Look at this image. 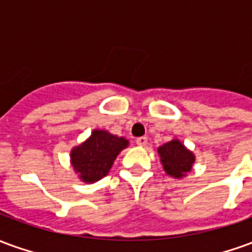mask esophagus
Masks as SVG:
<instances>
[{"label":"esophagus","instance_id":"esophagus-1","mask_svg":"<svg viewBox=\"0 0 252 252\" xmlns=\"http://www.w3.org/2000/svg\"><path fill=\"white\" fill-rule=\"evenodd\" d=\"M136 144H137V146H140V147H144V146L147 144V137H146V136L137 137Z\"/></svg>","mask_w":252,"mask_h":252}]
</instances>
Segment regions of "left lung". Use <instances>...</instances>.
Returning <instances> with one entry per match:
<instances>
[{"mask_svg":"<svg viewBox=\"0 0 252 252\" xmlns=\"http://www.w3.org/2000/svg\"><path fill=\"white\" fill-rule=\"evenodd\" d=\"M158 155L166 174L175 180L185 178L191 171L195 162L194 154L182 144L178 139H173L158 147Z\"/></svg>","mask_w":252,"mask_h":252,"instance_id":"1","label":"left lung"}]
</instances>
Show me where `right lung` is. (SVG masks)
Wrapping results in <instances>:
<instances>
[{
	"instance_id": "add662e5",
	"label": "right lung",
	"mask_w": 252,
	"mask_h": 252,
	"mask_svg": "<svg viewBox=\"0 0 252 252\" xmlns=\"http://www.w3.org/2000/svg\"><path fill=\"white\" fill-rule=\"evenodd\" d=\"M128 146L126 137L112 135L105 129H93L85 142L72 147L70 163L79 180L93 184L109 173L117 155Z\"/></svg>"
}]
</instances>
